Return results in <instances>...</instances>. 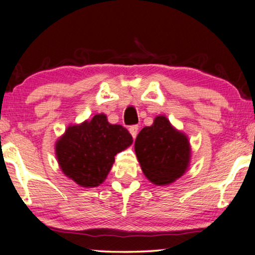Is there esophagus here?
Returning a JSON list of instances; mask_svg holds the SVG:
<instances>
[{"mask_svg": "<svg viewBox=\"0 0 255 255\" xmlns=\"http://www.w3.org/2000/svg\"><path fill=\"white\" fill-rule=\"evenodd\" d=\"M129 132H130L132 138H135L136 136H137V132H138V126H136V125H134V126H130L129 127Z\"/></svg>", "mask_w": 255, "mask_h": 255, "instance_id": "1", "label": "esophagus"}]
</instances>
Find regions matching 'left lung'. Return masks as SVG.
Listing matches in <instances>:
<instances>
[{
	"label": "left lung",
	"instance_id": "1",
	"mask_svg": "<svg viewBox=\"0 0 255 255\" xmlns=\"http://www.w3.org/2000/svg\"><path fill=\"white\" fill-rule=\"evenodd\" d=\"M135 153L147 180L157 185L173 183L187 172L191 159L188 136L165 116H157L135 140Z\"/></svg>",
	"mask_w": 255,
	"mask_h": 255
}]
</instances>
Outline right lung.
<instances>
[{
  "label": "right lung",
  "mask_w": 255,
  "mask_h": 255,
  "mask_svg": "<svg viewBox=\"0 0 255 255\" xmlns=\"http://www.w3.org/2000/svg\"><path fill=\"white\" fill-rule=\"evenodd\" d=\"M132 137L121 125H112L104 113L79 125H71L57 139L55 151L59 168L80 187L103 183L115 155L126 150Z\"/></svg>",
  "instance_id": "add662e5"
}]
</instances>
